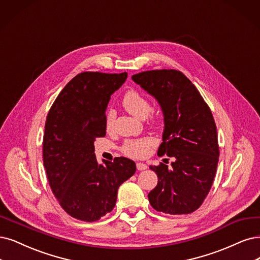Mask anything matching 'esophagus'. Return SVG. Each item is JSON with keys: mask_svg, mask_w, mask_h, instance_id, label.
<instances>
[{"mask_svg": "<svg viewBox=\"0 0 260 260\" xmlns=\"http://www.w3.org/2000/svg\"><path fill=\"white\" fill-rule=\"evenodd\" d=\"M136 167H137V169H138L139 171H141V170H146V169L148 168V166H147L146 164H143V162H137V164H136Z\"/></svg>", "mask_w": 260, "mask_h": 260, "instance_id": "34e87169", "label": "esophagus"}]
</instances>
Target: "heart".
Listing matches in <instances>:
<instances>
[{
	"label": "heart",
	"instance_id": "b5f03b06",
	"mask_svg": "<svg viewBox=\"0 0 260 260\" xmlns=\"http://www.w3.org/2000/svg\"><path fill=\"white\" fill-rule=\"evenodd\" d=\"M122 105L124 109L131 113L133 117L141 120L146 119L151 111V105L149 100L145 95L136 90H129L125 93L122 100ZM114 112L112 110H109L107 114H106V128H107V131H110L112 128ZM150 121L152 124H156L158 122V117L156 114L150 113ZM155 146L156 141L154 139L146 137L137 140L126 141L122 147V151L127 156L134 158H142L148 156Z\"/></svg>",
	"mask_w": 260,
	"mask_h": 260
}]
</instances>
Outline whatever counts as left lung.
<instances>
[{
    "label": "left lung",
    "mask_w": 260,
    "mask_h": 260,
    "mask_svg": "<svg viewBox=\"0 0 260 260\" xmlns=\"http://www.w3.org/2000/svg\"><path fill=\"white\" fill-rule=\"evenodd\" d=\"M132 79L158 102L165 126L157 154L174 160L170 166H150L158 178L148 195L150 204L172 215L194 212L209 194L217 168L219 149L212 112L179 71L142 72Z\"/></svg>",
    "instance_id": "8db88e82"
}]
</instances>
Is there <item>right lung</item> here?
<instances>
[{"instance_id": "1", "label": "right lung", "mask_w": 260, "mask_h": 260, "mask_svg": "<svg viewBox=\"0 0 260 260\" xmlns=\"http://www.w3.org/2000/svg\"><path fill=\"white\" fill-rule=\"evenodd\" d=\"M127 73L83 72L65 85L48 112L43 141L49 185L67 214L95 222L111 212L118 188L136 171L126 157L99 164L94 141L106 135V108Z\"/></svg>"}]
</instances>
